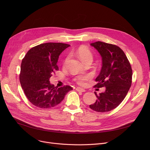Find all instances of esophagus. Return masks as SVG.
Wrapping results in <instances>:
<instances>
[{
	"mask_svg": "<svg viewBox=\"0 0 150 150\" xmlns=\"http://www.w3.org/2000/svg\"><path fill=\"white\" fill-rule=\"evenodd\" d=\"M76 90L77 91H78V92H83L86 91L85 89H83V88H80V87H77V88H76Z\"/></svg>",
	"mask_w": 150,
	"mask_h": 150,
	"instance_id": "obj_1",
	"label": "esophagus"
}]
</instances>
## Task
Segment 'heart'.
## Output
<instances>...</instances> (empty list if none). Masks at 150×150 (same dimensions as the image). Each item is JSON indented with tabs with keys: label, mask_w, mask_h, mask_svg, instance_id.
<instances>
[{
	"label": "heart",
	"mask_w": 150,
	"mask_h": 150,
	"mask_svg": "<svg viewBox=\"0 0 150 150\" xmlns=\"http://www.w3.org/2000/svg\"><path fill=\"white\" fill-rule=\"evenodd\" d=\"M76 54L77 57L82 61L83 63L88 61H92L93 55L91 52L84 46L80 47L76 51ZM67 59H66L64 63H66ZM89 79V76L88 75H81L78 76L75 78V81L80 85H83L85 84L86 81Z\"/></svg>",
	"instance_id": "1"
}]
</instances>
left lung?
I'll return each mask as SVG.
<instances>
[{"mask_svg":"<svg viewBox=\"0 0 150 150\" xmlns=\"http://www.w3.org/2000/svg\"><path fill=\"white\" fill-rule=\"evenodd\" d=\"M91 45L98 52L102 59L95 87H106V90L99 96L95 92L97 100L89 107L97 112H108L119 106L127 96L132 83L131 66L119 47L101 41L91 43Z\"/></svg>","mask_w":150,"mask_h":150,"instance_id":"left-lung-1","label":"left lung"}]
</instances>
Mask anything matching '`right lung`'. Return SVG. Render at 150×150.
<instances>
[{"instance_id": "1", "label": "right lung", "mask_w": 150, "mask_h": 150, "mask_svg": "<svg viewBox=\"0 0 150 150\" xmlns=\"http://www.w3.org/2000/svg\"><path fill=\"white\" fill-rule=\"evenodd\" d=\"M70 45L48 42L36 45L23 58L19 75L23 91L30 103L44 109L57 106L72 90L70 86L58 88L52 84L50 78L58 70L60 54Z\"/></svg>"}]
</instances>
